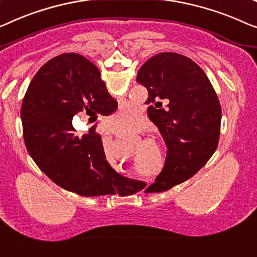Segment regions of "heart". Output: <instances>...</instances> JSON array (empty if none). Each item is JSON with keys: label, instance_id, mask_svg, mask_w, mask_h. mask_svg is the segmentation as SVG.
<instances>
[{"label": "heart", "instance_id": "b5f03b06", "mask_svg": "<svg viewBox=\"0 0 257 257\" xmlns=\"http://www.w3.org/2000/svg\"><path fill=\"white\" fill-rule=\"evenodd\" d=\"M141 123V114L135 108H124L118 110L110 118V127L117 135H128Z\"/></svg>", "mask_w": 257, "mask_h": 257}]
</instances>
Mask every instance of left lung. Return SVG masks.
<instances>
[{
  "label": "left lung",
  "mask_w": 257,
  "mask_h": 257,
  "mask_svg": "<svg viewBox=\"0 0 257 257\" xmlns=\"http://www.w3.org/2000/svg\"><path fill=\"white\" fill-rule=\"evenodd\" d=\"M136 80L148 89V116L167 147L164 168L145 189L160 193L190 179L211 158L219 141L221 108L208 76L185 55L152 56Z\"/></svg>",
  "instance_id": "1"
}]
</instances>
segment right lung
<instances>
[{
	"mask_svg": "<svg viewBox=\"0 0 257 257\" xmlns=\"http://www.w3.org/2000/svg\"><path fill=\"white\" fill-rule=\"evenodd\" d=\"M117 108L100 71L86 57L67 53L49 60L31 82L22 105L26 149L47 177L80 196L135 194L144 182L118 174L106 160L101 137L80 136L72 117L109 115Z\"/></svg>",
	"mask_w": 257,
	"mask_h": 257,
	"instance_id": "1",
	"label": "right lung"
}]
</instances>
